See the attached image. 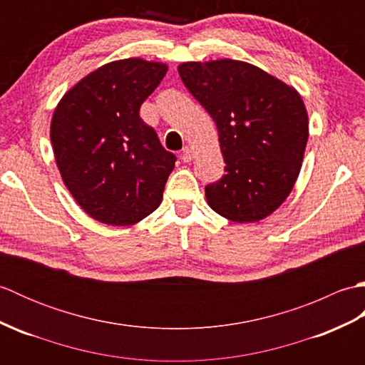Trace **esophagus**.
Instances as JSON below:
<instances>
[{
  "label": "esophagus",
  "mask_w": 365,
  "mask_h": 365,
  "mask_svg": "<svg viewBox=\"0 0 365 365\" xmlns=\"http://www.w3.org/2000/svg\"><path fill=\"white\" fill-rule=\"evenodd\" d=\"M180 158H182L185 163H190V161H192V158H195V150H192L191 147H185V149L182 150Z\"/></svg>",
  "instance_id": "esophagus-1"
}]
</instances>
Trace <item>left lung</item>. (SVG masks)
Masks as SVG:
<instances>
[{
    "label": "left lung",
    "instance_id": "1",
    "mask_svg": "<svg viewBox=\"0 0 365 365\" xmlns=\"http://www.w3.org/2000/svg\"><path fill=\"white\" fill-rule=\"evenodd\" d=\"M178 75L218 128L226 174L205 187L208 205L234 222L263 220L290 195L304 157L299 94L243 61L183 63Z\"/></svg>",
    "mask_w": 365,
    "mask_h": 365
}]
</instances>
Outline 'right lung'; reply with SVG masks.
Listing matches in <instances>:
<instances>
[{"label": "right lung", "instance_id": "obj_1", "mask_svg": "<svg viewBox=\"0 0 365 365\" xmlns=\"http://www.w3.org/2000/svg\"><path fill=\"white\" fill-rule=\"evenodd\" d=\"M168 66L130 58L105 64L61 98L50 128L61 177L92 218L130 226L161 204L175 155L161 145L139 108Z\"/></svg>", "mask_w": 365, "mask_h": 365}]
</instances>
